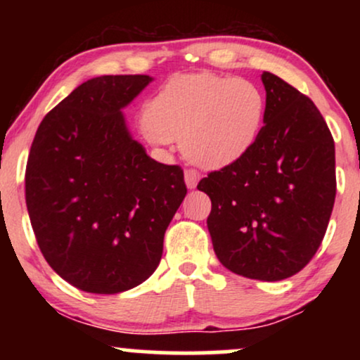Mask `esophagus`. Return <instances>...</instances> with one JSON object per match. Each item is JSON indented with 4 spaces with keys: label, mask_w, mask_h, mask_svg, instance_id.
<instances>
[{
    "label": "esophagus",
    "mask_w": 360,
    "mask_h": 360,
    "mask_svg": "<svg viewBox=\"0 0 360 360\" xmlns=\"http://www.w3.org/2000/svg\"><path fill=\"white\" fill-rule=\"evenodd\" d=\"M200 172L196 171V169H186L184 171V181H186V186L188 188H196L198 181H200Z\"/></svg>",
    "instance_id": "1"
}]
</instances>
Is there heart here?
I'll return each instance as SVG.
<instances>
[{
    "instance_id": "heart-1",
    "label": "heart",
    "mask_w": 360,
    "mask_h": 360,
    "mask_svg": "<svg viewBox=\"0 0 360 360\" xmlns=\"http://www.w3.org/2000/svg\"><path fill=\"white\" fill-rule=\"evenodd\" d=\"M266 96L252 81L203 72L174 77L152 98L142 134L152 146L181 139L184 154L208 169L237 162L257 142Z\"/></svg>"
}]
</instances>
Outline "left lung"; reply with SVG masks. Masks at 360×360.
<instances>
[{
    "label": "left lung",
    "instance_id": "obj_1",
    "mask_svg": "<svg viewBox=\"0 0 360 360\" xmlns=\"http://www.w3.org/2000/svg\"><path fill=\"white\" fill-rule=\"evenodd\" d=\"M266 118L242 159L198 184L212 200L208 230L226 269L249 279L298 274L323 240L335 203V143L315 103L262 74Z\"/></svg>",
    "mask_w": 360,
    "mask_h": 360
}]
</instances>
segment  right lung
<instances>
[{
  "label": "right lung",
  "mask_w": 360,
  "mask_h": 360,
  "mask_svg": "<svg viewBox=\"0 0 360 360\" xmlns=\"http://www.w3.org/2000/svg\"><path fill=\"white\" fill-rule=\"evenodd\" d=\"M152 79L101 76L49 111L25 171V200L49 266L74 288L117 295L152 276L188 188L150 159L122 110Z\"/></svg>",
  "instance_id": "1"
}]
</instances>
